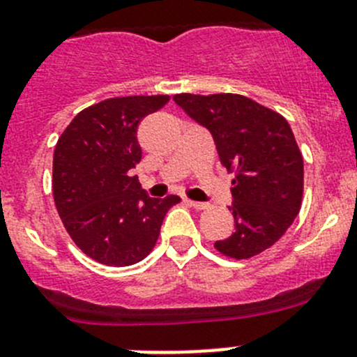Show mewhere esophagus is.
Instances as JSON below:
<instances>
[{"label":"esophagus","instance_id":"1","mask_svg":"<svg viewBox=\"0 0 357 357\" xmlns=\"http://www.w3.org/2000/svg\"><path fill=\"white\" fill-rule=\"evenodd\" d=\"M185 203H188V205H191L192 208H196V210L208 208V203H203V202H192V199H185Z\"/></svg>","mask_w":357,"mask_h":357}]
</instances>
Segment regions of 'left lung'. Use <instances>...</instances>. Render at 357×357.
I'll use <instances>...</instances> for the list:
<instances>
[{"label": "left lung", "mask_w": 357, "mask_h": 357, "mask_svg": "<svg viewBox=\"0 0 357 357\" xmlns=\"http://www.w3.org/2000/svg\"><path fill=\"white\" fill-rule=\"evenodd\" d=\"M175 103L212 133L233 178L235 231L213 243L220 254L249 259L287 231L303 198V158L277 112L242 94H175Z\"/></svg>", "instance_id": "1"}]
</instances>
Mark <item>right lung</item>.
<instances>
[{
	"label": "right lung",
	"mask_w": 357,
	"mask_h": 357,
	"mask_svg": "<svg viewBox=\"0 0 357 357\" xmlns=\"http://www.w3.org/2000/svg\"><path fill=\"white\" fill-rule=\"evenodd\" d=\"M169 96H124L75 115L54 151L52 192L68 235L86 256L108 266H130L158 242L175 195L151 198L133 168L140 162L138 124Z\"/></svg>",
	"instance_id": "add662e5"
}]
</instances>
